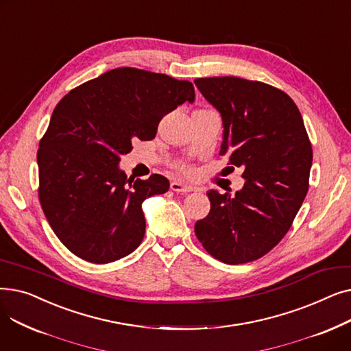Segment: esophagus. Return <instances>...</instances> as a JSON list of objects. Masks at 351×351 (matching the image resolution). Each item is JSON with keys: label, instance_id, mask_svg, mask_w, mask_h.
Returning <instances> with one entry per match:
<instances>
[{"label": "esophagus", "instance_id": "esophagus-1", "mask_svg": "<svg viewBox=\"0 0 351 351\" xmlns=\"http://www.w3.org/2000/svg\"><path fill=\"white\" fill-rule=\"evenodd\" d=\"M171 191L176 192V193H188V192H192L195 191L193 186L191 185H186V183H182V182H172L171 183Z\"/></svg>", "mask_w": 351, "mask_h": 351}]
</instances>
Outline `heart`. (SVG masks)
<instances>
[{"instance_id":"heart-1","label":"heart","mask_w":351,"mask_h":351,"mask_svg":"<svg viewBox=\"0 0 351 351\" xmlns=\"http://www.w3.org/2000/svg\"><path fill=\"white\" fill-rule=\"evenodd\" d=\"M173 166H175V169H178L182 173H191V166L186 165L185 162H178Z\"/></svg>"}]
</instances>
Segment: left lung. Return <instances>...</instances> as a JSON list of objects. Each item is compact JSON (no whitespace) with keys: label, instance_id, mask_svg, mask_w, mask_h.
Returning a JSON list of instances; mask_svg holds the SVG:
<instances>
[{"label":"left lung","instance_id":"left-lung-1","mask_svg":"<svg viewBox=\"0 0 351 351\" xmlns=\"http://www.w3.org/2000/svg\"><path fill=\"white\" fill-rule=\"evenodd\" d=\"M195 85L222 115L219 155L246 179L234 196L208 191L210 212L195 233L220 262H253L282 241L307 195L313 151L303 118L286 92L261 81L212 77Z\"/></svg>","mask_w":351,"mask_h":351}]
</instances>
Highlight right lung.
Returning <instances> with one entry per match:
<instances>
[{"label": "right lung", "mask_w": 351, "mask_h": 351, "mask_svg": "<svg viewBox=\"0 0 351 351\" xmlns=\"http://www.w3.org/2000/svg\"><path fill=\"white\" fill-rule=\"evenodd\" d=\"M195 88L165 73L110 69L73 88L55 106L40 141L41 208L62 245L81 259L105 265L132 253L145 234L142 202L168 192L169 180H142L119 171L132 141L155 138L160 119Z\"/></svg>", "instance_id": "add662e5"}]
</instances>
